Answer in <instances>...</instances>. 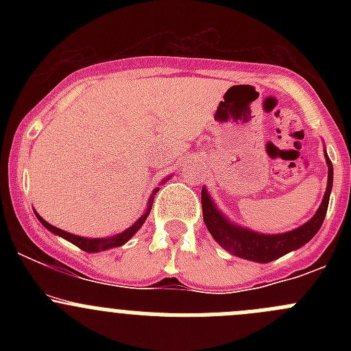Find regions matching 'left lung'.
I'll use <instances>...</instances> for the list:
<instances>
[{
    "mask_svg": "<svg viewBox=\"0 0 351 351\" xmlns=\"http://www.w3.org/2000/svg\"><path fill=\"white\" fill-rule=\"evenodd\" d=\"M324 158H326L328 162V186L319 208H317V212L311 221H307L306 224L293 229V231L284 232V234H261V232L250 231V229L234 224L215 207L214 200L208 195L207 190H202L204 222L212 238L234 256L250 261H258V263L274 261L309 243L323 226L332 189V165L326 153H324Z\"/></svg>",
    "mask_w": 351,
    "mask_h": 351,
    "instance_id": "left-lung-1",
    "label": "left lung"
}]
</instances>
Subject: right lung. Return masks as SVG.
<instances>
[{
    "label": "right lung",
    "mask_w": 351,
    "mask_h": 351,
    "mask_svg": "<svg viewBox=\"0 0 351 351\" xmlns=\"http://www.w3.org/2000/svg\"><path fill=\"white\" fill-rule=\"evenodd\" d=\"M162 182H166V180H162ZM158 192V189L154 190L153 195L149 197V204H147V210L144 212L143 215H141L139 219H137L136 222H134L132 226H130L129 229H125L123 232H119V234L112 236V238H83V236H76V234H71V232H66L62 231V229H58L56 226H51L47 221H44V219L40 217V215L35 212V215H37L38 221L42 222V226H44L45 229H49L51 232H54V234L61 236V238H64L66 241L73 243L74 246H77L80 250L86 251V253H98V251H105V250H110V247H117V246H122V244H125L129 241L130 238H132L134 234H136L137 231L141 229V226L144 224V221L147 219V215H149V210L151 207H153V200H154V193Z\"/></svg>",
    "instance_id": "right-lung-1"
}]
</instances>
